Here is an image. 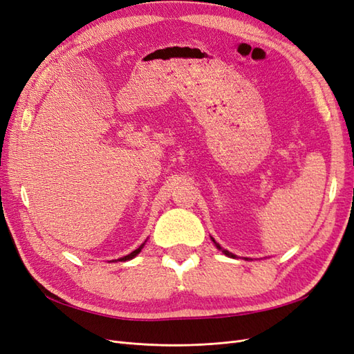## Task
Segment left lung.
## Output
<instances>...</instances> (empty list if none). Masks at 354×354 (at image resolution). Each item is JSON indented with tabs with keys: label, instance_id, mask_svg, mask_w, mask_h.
I'll use <instances>...</instances> for the list:
<instances>
[{
	"label": "left lung",
	"instance_id": "8db88e82",
	"mask_svg": "<svg viewBox=\"0 0 354 354\" xmlns=\"http://www.w3.org/2000/svg\"><path fill=\"white\" fill-rule=\"evenodd\" d=\"M211 239H212V238H211ZM212 242H214V243H216V246H217V248H218V250H221V246H220V245H218V243H217L216 241H214V239H212ZM223 252H224V254H226V255H229V257H232V259H236V255H233L232 252H229V251H226V250H223ZM246 260H248V259H246Z\"/></svg>",
	"mask_w": 354,
	"mask_h": 354
}]
</instances>
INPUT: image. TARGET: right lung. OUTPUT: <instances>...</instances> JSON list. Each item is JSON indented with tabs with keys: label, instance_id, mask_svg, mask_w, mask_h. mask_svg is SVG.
<instances>
[{
	"label": "right lung",
	"instance_id": "add662e5",
	"mask_svg": "<svg viewBox=\"0 0 354 354\" xmlns=\"http://www.w3.org/2000/svg\"><path fill=\"white\" fill-rule=\"evenodd\" d=\"M143 246H145V243H142L140 246H138V248L137 250H134L131 254H128V255H125V257H122V259H120V261H127V260H131V259H134V257L138 254V252H140L142 251V248H143Z\"/></svg>",
	"mask_w": 354,
	"mask_h": 354
}]
</instances>
